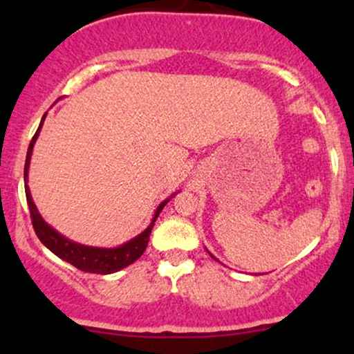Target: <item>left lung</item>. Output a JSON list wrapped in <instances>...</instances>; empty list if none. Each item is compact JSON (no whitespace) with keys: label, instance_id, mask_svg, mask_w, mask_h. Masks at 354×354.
<instances>
[{"label":"left lung","instance_id":"1","mask_svg":"<svg viewBox=\"0 0 354 354\" xmlns=\"http://www.w3.org/2000/svg\"><path fill=\"white\" fill-rule=\"evenodd\" d=\"M209 254H211V253H209ZM211 258H214V256H213V254H211ZM214 259H216V258H214Z\"/></svg>","mask_w":354,"mask_h":354}]
</instances>
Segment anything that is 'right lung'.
<instances>
[{
  "label": "right lung",
  "mask_w": 354,
  "mask_h": 354,
  "mask_svg": "<svg viewBox=\"0 0 354 354\" xmlns=\"http://www.w3.org/2000/svg\"><path fill=\"white\" fill-rule=\"evenodd\" d=\"M46 115L43 116L41 123H39L38 131L35 133L33 140H31L30 146H28L26 153V163H24V183H28V169H30V160L31 154H33V146L38 140L39 131H41L43 121ZM24 191H26V201L28 208H30L31 214V223H33V228L36 236L39 238V241L43 243L51 253H55L58 258L64 259L66 263H70L75 268H78L81 271H86V273H98V274H111L116 273V271L123 270V268L129 266L131 263H135L141 254L145 253L146 246H148L149 234H151V230L154 226V221H156L158 214L161 213V209L165 208V205L171 198L165 200L160 206L156 208V213H154L153 221L149 223V226L146 228L143 233L138 234L136 238L129 239L124 245L118 248H95V246H86L80 245V243L71 241V239L64 238L63 234H59L55 228H51L46 221L41 218V214L38 213V208H36L33 198H31L30 186H24Z\"/></svg>",
  "instance_id": "obj_1"
}]
</instances>
